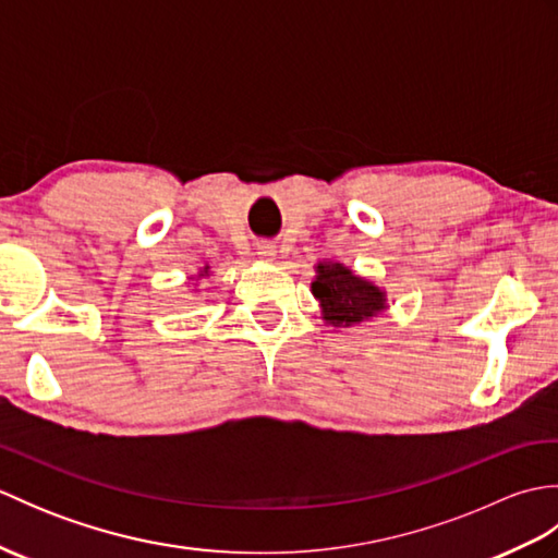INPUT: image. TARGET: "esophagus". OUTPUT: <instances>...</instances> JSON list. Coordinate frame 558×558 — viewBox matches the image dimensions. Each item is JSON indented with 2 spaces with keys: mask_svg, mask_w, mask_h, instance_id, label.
Listing matches in <instances>:
<instances>
[{
  "mask_svg": "<svg viewBox=\"0 0 558 558\" xmlns=\"http://www.w3.org/2000/svg\"><path fill=\"white\" fill-rule=\"evenodd\" d=\"M256 256L270 260L272 256H276V246H272L270 242H260V244L256 246Z\"/></svg>",
  "mask_w": 558,
  "mask_h": 558,
  "instance_id": "34e87169",
  "label": "esophagus"
}]
</instances>
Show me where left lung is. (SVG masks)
Here are the masks:
<instances>
[{"label":"left lung","instance_id":"left-lung-1","mask_svg":"<svg viewBox=\"0 0 558 558\" xmlns=\"http://www.w3.org/2000/svg\"><path fill=\"white\" fill-rule=\"evenodd\" d=\"M322 300L324 318L333 326H354L384 310V292L342 264H322L312 286Z\"/></svg>","mask_w":558,"mask_h":558}]
</instances>
